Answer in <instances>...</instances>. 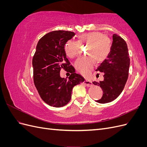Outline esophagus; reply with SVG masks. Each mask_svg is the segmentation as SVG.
I'll return each instance as SVG.
<instances>
[{"mask_svg":"<svg viewBox=\"0 0 147 147\" xmlns=\"http://www.w3.org/2000/svg\"><path fill=\"white\" fill-rule=\"evenodd\" d=\"M83 83L84 84V85H86L87 86H91L92 85V83L90 81L87 80H85L83 82Z\"/></svg>","mask_w":147,"mask_h":147,"instance_id":"34e87169","label":"esophagus"}]
</instances>
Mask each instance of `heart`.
Instances as JSON below:
<instances>
[{"label": "heart", "instance_id": "heart-1", "mask_svg": "<svg viewBox=\"0 0 147 147\" xmlns=\"http://www.w3.org/2000/svg\"><path fill=\"white\" fill-rule=\"evenodd\" d=\"M80 45H86V56L78 59L75 63V68L84 77L90 75L96 61L97 63L104 62L112 50V41L106 35L100 32L94 31L80 35L78 41L69 40L64 45V50L67 56L75 58L79 55Z\"/></svg>", "mask_w": 147, "mask_h": 147}]
</instances>
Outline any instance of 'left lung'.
<instances>
[{
  "label": "left lung",
  "instance_id": "1",
  "mask_svg": "<svg viewBox=\"0 0 147 147\" xmlns=\"http://www.w3.org/2000/svg\"><path fill=\"white\" fill-rule=\"evenodd\" d=\"M112 50L96 71L104 73V80L99 82H93L103 91L102 98L96 102L100 104L110 102L117 99L123 91L128 78L130 58L127 44L119 35H113Z\"/></svg>",
  "mask_w": 147,
  "mask_h": 147
}]
</instances>
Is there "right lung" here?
Masks as SVG:
<instances>
[{"label":"right lung","mask_w":147,"mask_h":147,"mask_svg":"<svg viewBox=\"0 0 147 147\" xmlns=\"http://www.w3.org/2000/svg\"><path fill=\"white\" fill-rule=\"evenodd\" d=\"M74 35V32L65 30L45 34L38 42L32 58L35 86L42 99L55 107L67 104L73 88L84 81L80 75L75 73L64 50L65 42ZM62 68L71 74L69 79L60 77Z\"/></svg>","instance_id":"obj_1"}]
</instances>
